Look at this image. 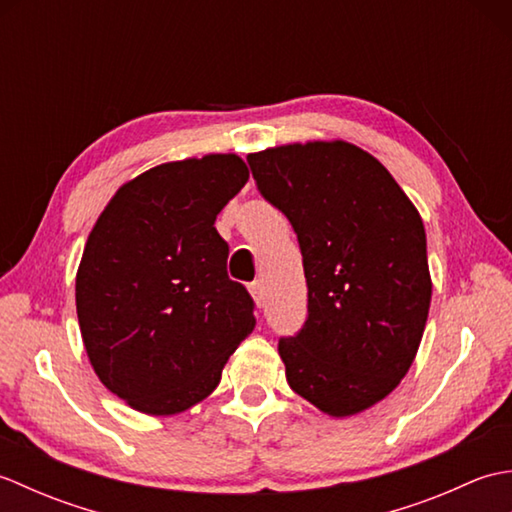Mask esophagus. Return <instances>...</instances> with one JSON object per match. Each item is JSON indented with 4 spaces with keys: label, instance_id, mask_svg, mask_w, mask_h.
Returning <instances> with one entry per match:
<instances>
[{
    "label": "esophagus",
    "instance_id": "esophagus-1",
    "mask_svg": "<svg viewBox=\"0 0 512 512\" xmlns=\"http://www.w3.org/2000/svg\"><path fill=\"white\" fill-rule=\"evenodd\" d=\"M248 290H250V295H253L255 303H257V308H262V303H264V299H266L264 281H253V284L248 286Z\"/></svg>",
    "mask_w": 512,
    "mask_h": 512
}]
</instances>
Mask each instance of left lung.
I'll return each mask as SVG.
<instances>
[{
	"label": "left lung",
	"instance_id": "obj_1",
	"mask_svg": "<svg viewBox=\"0 0 512 512\" xmlns=\"http://www.w3.org/2000/svg\"><path fill=\"white\" fill-rule=\"evenodd\" d=\"M262 198L288 217L308 284V317L279 339L295 394L352 416L394 389L429 317L427 235L380 162L343 140L250 154Z\"/></svg>",
	"mask_w": 512,
	"mask_h": 512
}]
</instances>
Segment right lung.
Instances as JSON below:
<instances>
[{
  "label": "right lung",
  "instance_id": "1",
  "mask_svg": "<svg viewBox=\"0 0 512 512\" xmlns=\"http://www.w3.org/2000/svg\"><path fill=\"white\" fill-rule=\"evenodd\" d=\"M248 180L235 154L167 162L123 184L76 273V314L101 383L149 416L193 407L255 328L215 217Z\"/></svg>",
  "mask_w": 512,
  "mask_h": 512
}]
</instances>
